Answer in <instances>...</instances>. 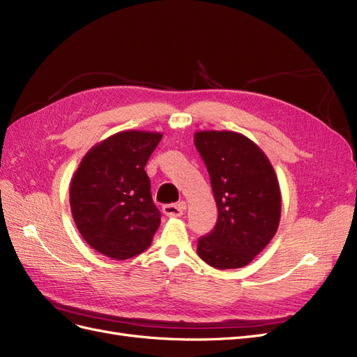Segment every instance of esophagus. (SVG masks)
<instances>
[{
	"label": "esophagus",
	"mask_w": 357,
	"mask_h": 357,
	"mask_svg": "<svg viewBox=\"0 0 357 357\" xmlns=\"http://www.w3.org/2000/svg\"><path fill=\"white\" fill-rule=\"evenodd\" d=\"M186 210V204L185 202H178V204H167L162 207V211H164L165 215L168 218H180V215L185 213Z\"/></svg>",
	"instance_id": "obj_1"
}]
</instances>
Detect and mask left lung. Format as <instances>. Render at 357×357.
<instances>
[{
    "label": "left lung",
    "mask_w": 357,
    "mask_h": 357,
    "mask_svg": "<svg viewBox=\"0 0 357 357\" xmlns=\"http://www.w3.org/2000/svg\"><path fill=\"white\" fill-rule=\"evenodd\" d=\"M195 146L208 169L219 218L198 240V255L218 269L250 264L273 240L282 214L277 174L259 146L232 131H198Z\"/></svg>",
    "instance_id": "obj_1"
}]
</instances>
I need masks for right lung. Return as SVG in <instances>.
Masks as SVG:
<instances>
[{
	"label": "right lung",
	"mask_w": 357,
	"mask_h": 357,
	"mask_svg": "<svg viewBox=\"0 0 357 357\" xmlns=\"http://www.w3.org/2000/svg\"><path fill=\"white\" fill-rule=\"evenodd\" d=\"M160 132L122 131L95 144L70 186L79 232L93 250L125 261L143 253L160 225L144 167Z\"/></svg>",
	"instance_id": "obj_1"
}]
</instances>
